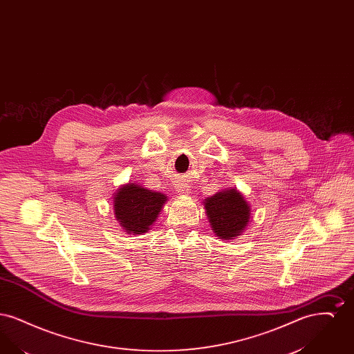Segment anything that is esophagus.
I'll return each mask as SVG.
<instances>
[{
  "instance_id": "34e87169",
  "label": "esophagus",
  "mask_w": 354,
  "mask_h": 354,
  "mask_svg": "<svg viewBox=\"0 0 354 354\" xmlns=\"http://www.w3.org/2000/svg\"><path fill=\"white\" fill-rule=\"evenodd\" d=\"M175 189H176V192H178L179 195H185V194L189 192V185H187L185 180H179V182H176V185H175Z\"/></svg>"
}]
</instances>
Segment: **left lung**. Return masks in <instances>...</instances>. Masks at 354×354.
<instances>
[{
	"mask_svg": "<svg viewBox=\"0 0 354 354\" xmlns=\"http://www.w3.org/2000/svg\"><path fill=\"white\" fill-rule=\"evenodd\" d=\"M203 204L212 232L221 240L241 235L251 220V205L236 188L221 189Z\"/></svg>",
	"mask_w": 354,
	"mask_h": 354,
	"instance_id": "obj_1",
	"label": "left lung"
}]
</instances>
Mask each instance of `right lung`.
<instances>
[{"label": "right lung", "instance_id": "1", "mask_svg": "<svg viewBox=\"0 0 354 354\" xmlns=\"http://www.w3.org/2000/svg\"><path fill=\"white\" fill-rule=\"evenodd\" d=\"M167 196L136 183H126L114 192V216L120 227L133 235L146 234L156 221Z\"/></svg>", "mask_w": 354, "mask_h": 354}]
</instances>
